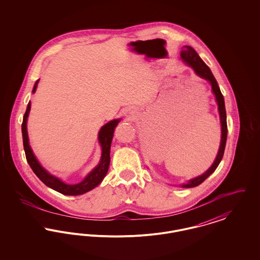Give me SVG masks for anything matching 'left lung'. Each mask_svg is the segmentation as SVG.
<instances>
[{
    "mask_svg": "<svg viewBox=\"0 0 260 260\" xmlns=\"http://www.w3.org/2000/svg\"><path fill=\"white\" fill-rule=\"evenodd\" d=\"M180 56H181L182 60L185 62L188 66L193 68V70L195 71L196 74L210 82L211 88H212V92L214 93L216 102L218 104V111H219L220 123H221V141H220V146H219L217 156L213 161V164L211 165V167L206 173L201 174L200 176H197L193 179H190V180H188L187 183L180 185L183 188H192V187L200 185L202 182H204L210 174L216 170L219 162L222 160L225 145H226V139H227V121H226V110H225V104H224V98H223L220 88L218 87L217 82L211 73L209 66L202 60V58L199 56L196 50L190 46H185L183 48V50H181V52H180Z\"/></svg>",
    "mask_w": 260,
    "mask_h": 260,
    "instance_id": "obj_1",
    "label": "left lung"
}]
</instances>
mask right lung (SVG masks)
I'll list each match as a JSON object with an SVG mask.
<instances>
[{
	"label": "right lung",
	"instance_id": "1",
	"mask_svg": "<svg viewBox=\"0 0 260 260\" xmlns=\"http://www.w3.org/2000/svg\"><path fill=\"white\" fill-rule=\"evenodd\" d=\"M39 80L35 83V86L33 87L32 92L34 93L37 88ZM31 108V102L29 101L27 105V109L23 116V122L21 125L22 129V137H23V147H24L25 156L26 160L28 161L29 166L31 167L32 171L40 178V180L45 183L48 187L51 189L61 193L63 195L67 196H78L85 194L88 191L92 190L96 186L101 183L103 178L105 177L106 173L109 169L110 164V148H111L112 139L114 136V129L117 126L118 123L121 121V119L113 120L109 123L104 124L99 133V141L101 145L102 153H101V159L99 161L98 167H95L87 176L82 180L80 183L77 184H67L63 182L61 179L58 177L48 173L38 161L37 158L35 157L32 149L29 145V138L27 134V118Z\"/></svg>",
	"mask_w": 260,
	"mask_h": 260
}]
</instances>
